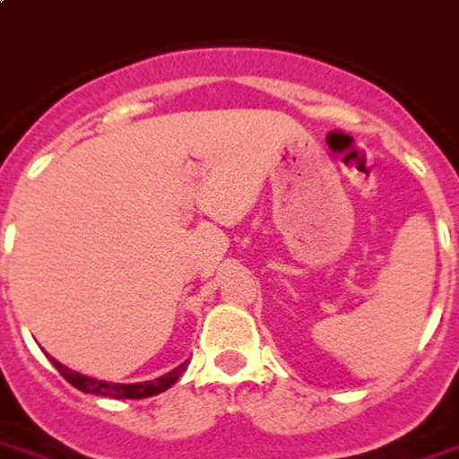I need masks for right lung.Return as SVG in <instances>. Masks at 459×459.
Masks as SVG:
<instances>
[{"label":"right lung","mask_w":459,"mask_h":459,"mask_svg":"<svg viewBox=\"0 0 459 459\" xmlns=\"http://www.w3.org/2000/svg\"><path fill=\"white\" fill-rule=\"evenodd\" d=\"M51 364L60 371L67 383H72L76 390L86 392V394H100V396H111V399H144V396H153V394H160L165 392L168 387L179 380L184 371H186V364H179L177 368H172L170 373H165L160 378L156 380H146V383H130V385H121V383H105V380H95V378H88V376H81V373L72 371V368L63 367L60 361H56L51 357Z\"/></svg>","instance_id":"1"}]
</instances>
